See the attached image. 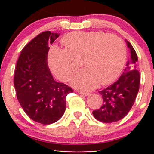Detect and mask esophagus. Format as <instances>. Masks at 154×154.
Listing matches in <instances>:
<instances>
[{
    "label": "esophagus",
    "mask_w": 154,
    "mask_h": 154,
    "mask_svg": "<svg viewBox=\"0 0 154 154\" xmlns=\"http://www.w3.org/2000/svg\"><path fill=\"white\" fill-rule=\"evenodd\" d=\"M78 93L79 94H82V95H85V96H88V94H89V93L88 92H85V91H78Z\"/></svg>",
    "instance_id": "1"
}]
</instances>
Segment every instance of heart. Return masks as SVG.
<instances>
[{
	"instance_id": "1",
	"label": "heart",
	"mask_w": 154,
	"mask_h": 154,
	"mask_svg": "<svg viewBox=\"0 0 154 154\" xmlns=\"http://www.w3.org/2000/svg\"><path fill=\"white\" fill-rule=\"evenodd\" d=\"M66 48L54 46L48 55L50 67L56 76L68 81L84 60L86 68L77 73L71 83L76 88L90 90L100 83L107 85L122 73L127 58L124 42L101 31L76 32L63 38Z\"/></svg>"
}]
</instances>
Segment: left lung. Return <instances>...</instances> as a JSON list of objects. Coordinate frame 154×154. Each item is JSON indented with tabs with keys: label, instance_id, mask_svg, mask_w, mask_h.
Wrapping results in <instances>:
<instances>
[{
	"label": "left lung",
	"instance_id": "8db88e82",
	"mask_svg": "<svg viewBox=\"0 0 154 154\" xmlns=\"http://www.w3.org/2000/svg\"><path fill=\"white\" fill-rule=\"evenodd\" d=\"M125 42L130 56L123 74L113 84L99 91L103 103L100 109L92 112L93 116L103 123H112L125 117L131 109L139 89L137 54L132 45L127 40Z\"/></svg>",
	"mask_w": 154,
	"mask_h": 154
}]
</instances>
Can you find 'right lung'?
<instances>
[{
    "instance_id": "obj_1",
    "label": "right lung",
    "mask_w": 154,
    "mask_h": 154,
    "mask_svg": "<svg viewBox=\"0 0 154 154\" xmlns=\"http://www.w3.org/2000/svg\"><path fill=\"white\" fill-rule=\"evenodd\" d=\"M60 35L45 31L26 45L18 57L14 85L17 98L32 120L51 125L62 118L66 111V96L71 87L54 80L48 66L49 44Z\"/></svg>"
}]
</instances>
